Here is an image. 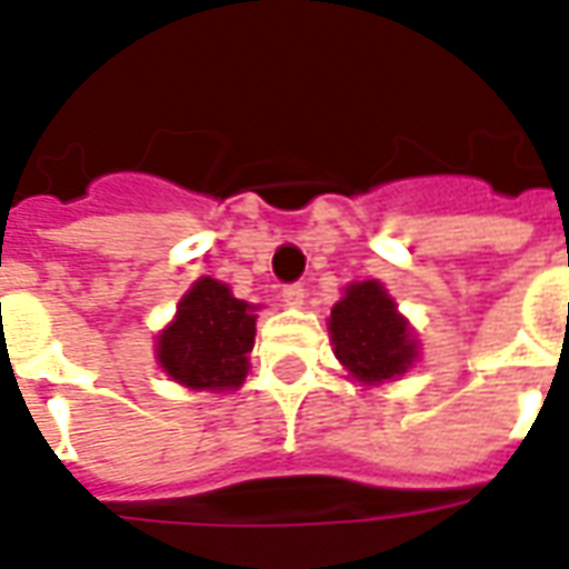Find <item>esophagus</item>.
I'll use <instances>...</instances> for the list:
<instances>
[{
	"instance_id": "1",
	"label": "esophagus",
	"mask_w": 569,
	"mask_h": 569,
	"mask_svg": "<svg viewBox=\"0 0 569 569\" xmlns=\"http://www.w3.org/2000/svg\"><path fill=\"white\" fill-rule=\"evenodd\" d=\"M280 298H283L289 308H298V305H305V286H301V283L283 286V292H280Z\"/></svg>"
}]
</instances>
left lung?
Instances as JSON below:
<instances>
[{
    "instance_id": "8db88e82",
    "label": "left lung",
    "mask_w": 569,
    "mask_h": 569,
    "mask_svg": "<svg viewBox=\"0 0 569 569\" xmlns=\"http://www.w3.org/2000/svg\"><path fill=\"white\" fill-rule=\"evenodd\" d=\"M335 357L357 381H390L415 362V338L381 283H353L332 308Z\"/></svg>"
}]
</instances>
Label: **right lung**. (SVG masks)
<instances>
[{"mask_svg":"<svg viewBox=\"0 0 569 569\" xmlns=\"http://www.w3.org/2000/svg\"><path fill=\"white\" fill-rule=\"evenodd\" d=\"M256 341V308L203 277L179 301L176 320L158 338V362L191 390H228L247 378Z\"/></svg>","mask_w":569,"mask_h":569,"instance_id":"obj_1","label":"right lung"}]
</instances>
